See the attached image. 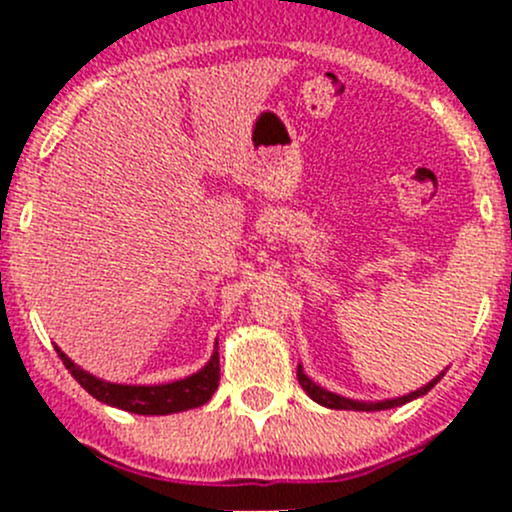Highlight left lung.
Segmentation results:
<instances>
[{
  "label": "left lung",
  "instance_id": "8db88e82",
  "mask_svg": "<svg viewBox=\"0 0 512 512\" xmlns=\"http://www.w3.org/2000/svg\"><path fill=\"white\" fill-rule=\"evenodd\" d=\"M297 379H299V386H302V389L307 391V394L312 396V399L317 401V404L327 406V409H344V411H384V409H394V406L406 404V401L416 399V396H423L428 389H431L433 384H436L438 379H441V376H438V379H433L431 384L423 386V389L411 391L409 396H401V399H391V401H379V404H364V401H352V399H344V396L332 394V391L322 389V386L314 384L312 379H307V374H304V371H302V366H297Z\"/></svg>",
  "mask_w": 512,
  "mask_h": 512
}]
</instances>
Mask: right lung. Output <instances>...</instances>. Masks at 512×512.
I'll return each instance as SVG.
<instances>
[{
    "mask_svg": "<svg viewBox=\"0 0 512 512\" xmlns=\"http://www.w3.org/2000/svg\"><path fill=\"white\" fill-rule=\"evenodd\" d=\"M61 356L66 369L71 371L76 381L89 391L91 396L108 406L128 411V414H141V416H165L175 414V411H188L195 406H203L213 399L215 389L220 384V356L218 349L210 356L208 364L198 371V374L188 376V379L173 381V384H160V386H123L111 384V381L96 379V376L86 374L84 369L74 364L61 349H56Z\"/></svg>",
    "mask_w": 512,
    "mask_h": 512,
    "instance_id": "add662e5",
    "label": "right lung"
}]
</instances>
